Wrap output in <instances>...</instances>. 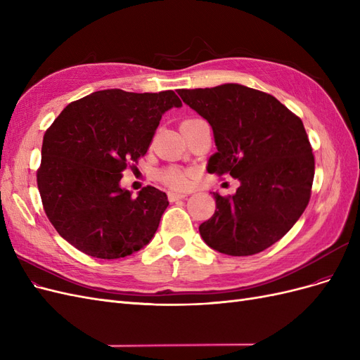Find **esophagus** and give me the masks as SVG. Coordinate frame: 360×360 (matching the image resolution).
I'll return each mask as SVG.
<instances>
[{
  "instance_id": "obj_1",
  "label": "esophagus",
  "mask_w": 360,
  "mask_h": 360,
  "mask_svg": "<svg viewBox=\"0 0 360 360\" xmlns=\"http://www.w3.org/2000/svg\"><path fill=\"white\" fill-rule=\"evenodd\" d=\"M188 195L186 193H177V192H168V200L171 201V202H174V201H179V200H183V198H186Z\"/></svg>"
}]
</instances>
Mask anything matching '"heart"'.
I'll return each instance as SVG.
<instances>
[{
	"label": "heart",
	"mask_w": 360,
	"mask_h": 360,
	"mask_svg": "<svg viewBox=\"0 0 360 360\" xmlns=\"http://www.w3.org/2000/svg\"><path fill=\"white\" fill-rule=\"evenodd\" d=\"M158 179L171 189L184 191L192 186L193 179H195V171L179 168V167H168L159 171Z\"/></svg>",
	"instance_id": "heart-1"
}]
</instances>
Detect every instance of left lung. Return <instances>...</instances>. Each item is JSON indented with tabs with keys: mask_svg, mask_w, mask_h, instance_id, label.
<instances>
[{
	"mask_svg": "<svg viewBox=\"0 0 360 360\" xmlns=\"http://www.w3.org/2000/svg\"><path fill=\"white\" fill-rule=\"evenodd\" d=\"M179 94L213 129L217 151L207 169L240 180L234 195L214 193L202 240L233 257L261 252L291 230L311 198L315 160L302 120L276 97L240 84Z\"/></svg>",
	"mask_w": 360,
	"mask_h": 360,
	"instance_id": "1",
	"label": "left lung"
}]
</instances>
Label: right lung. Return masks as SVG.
<instances>
[{"label":"right lung","instance_id":"add662e5","mask_svg":"<svg viewBox=\"0 0 360 360\" xmlns=\"http://www.w3.org/2000/svg\"><path fill=\"white\" fill-rule=\"evenodd\" d=\"M181 101L172 90L94 91L69 103L43 136L37 188L49 222L81 252L127 257L155 236L167 193L146 186L134 198L120 188L143 158L162 114Z\"/></svg>","mask_w":360,"mask_h":360}]
</instances>
